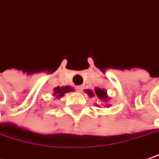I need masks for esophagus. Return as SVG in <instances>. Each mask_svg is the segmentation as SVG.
Returning <instances> with one entry per match:
<instances>
[{"label":"esophagus","mask_w":159,"mask_h":159,"mask_svg":"<svg viewBox=\"0 0 159 159\" xmlns=\"http://www.w3.org/2000/svg\"><path fill=\"white\" fill-rule=\"evenodd\" d=\"M75 90H76L77 92H82V90H83V85H77V86H75Z\"/></svg>","instance_id":"esophagus-1"}]
</instances>
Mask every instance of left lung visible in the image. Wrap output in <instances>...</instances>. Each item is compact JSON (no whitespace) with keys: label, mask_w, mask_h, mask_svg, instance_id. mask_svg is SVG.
<instances>
[{"label":"left lung","mask_w":159,"mask_h":159,"mask_svg":"<svg viewBox=\"0 0 159 159\" xmlns=\"http://www.w3.org/2000/svg\"><path fill=\"white\" fill-rule=\"evenodd\" d=\"M86 93H88V95L90 97H93L94 94H93V92L91 91V90H86ZM94 93H96V95L98 96V98L102 101H104V102H107L109 100V97L107 95V92L103 89L100 88H95L94 89Z\"/></svg>","instance_id":"obj_1"}]
</instances>
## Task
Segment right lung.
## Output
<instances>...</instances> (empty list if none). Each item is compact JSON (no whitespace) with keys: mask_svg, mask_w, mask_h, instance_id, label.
Instances as JSON below:
<instances>
[{"mask_svg":"<svg viewBox=\"0 0 159 159\" xmlns=\"http://www.w3.org/2000/svg\"><path fill=\"white\" fill-rule=\"evenodd\" d=\"M74 89L72 88L71 86H63V87H60V86H57L56 88H54V93L53 95L56 96L57 98H61L65 95L66 93H69V92H73Z\"/></svg>","mask_w":159,"mask_h":159,"instance_id":"1","label":"right lung"}]
</instances>
